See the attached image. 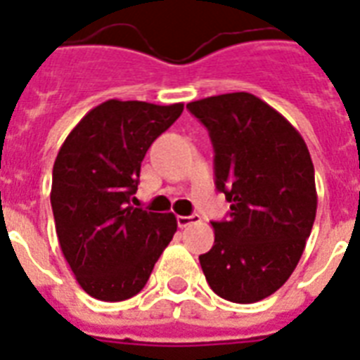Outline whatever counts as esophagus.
Wrapping results in <instances>:
<instances>
[{"label": "esophagus", "instance_id": "esophagus-1", "mask_svg": "<svg viewBox=\"0 0 360 360\" xmlns=\"http://www.w3.org/2000/svg\"><path fill=\"white\" fill-rule=\"evenodd\" d=\"M176 221H178V227H188V225H191V224H195V221H199V216H178L176 218Z\"/></svg>", "mask_w": 360, "mask_h": 360}]
</instances>
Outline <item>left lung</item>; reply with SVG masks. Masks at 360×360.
Segmentation results:
<instances>
[{"mask_svg": "<svg viewBox=\"0 0 360 360\" xmlns=\"http://www.w3.org/2000/svg\"><path fill=\"white\" fill-rule=\"evenodd\" d=\"M188 108L208 129L216 188L231 202L229 218L212 221L200 269L221 299L252 304L276 293L304 252L317 210L310 152L278 110L246 91Z\"/></svg>", "mask_w": 360, "mask_h": 360, "instance_id": "obj_1", "label": "left lung"}]
</instances>
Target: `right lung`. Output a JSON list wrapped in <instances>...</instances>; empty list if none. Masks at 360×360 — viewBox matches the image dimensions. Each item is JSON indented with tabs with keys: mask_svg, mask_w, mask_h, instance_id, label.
I'll return each mask as SVG.
<instances>
[{
	"mask_svg": "<svg viewBox=\"0 0 360 360\" xmlns=\"http://www.w3.org/2000/svg\"><path fill=\"white\" fill-rule=\"evenodd\" d=\"M182 103L108 101L75 125L52 169L50 202L63 257L94 299L118 302L146 285L176 233L174 214L133 206L141 163Z\"/></svg>",
	"mask_w": 360,
	"mask_h": 360,
	"instance_id": "right-lung-1",
	"label": "right lung"
}]
</instances>
